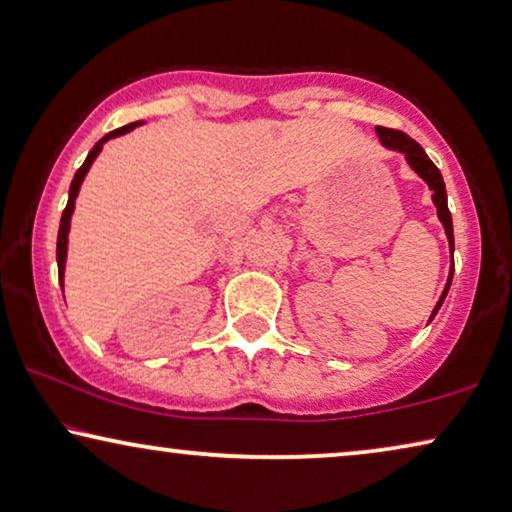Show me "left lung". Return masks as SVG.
<instances>
[{"label": "left lung", "mask_w": 512, "mask_h": 512, "mask_svg": "<svg viewBox=\"0 0 512 512\" xmlns=\"http://www.w3.org/2000/svg\"><path fill=\"white\" fill-rule=\"evenodd\" d=\"M377 135H379V142L384 144L386 149L391 151H400V154L404 156V160H407L411 170H414L418 177H421L427 188L432 190V202L434 207H437V216L441 220V225H444L446 230V236H448V248H451V271H448V280H446V287L444 292H441L437 305H434L432 315H430V322L434 319V315H437L441 303H444L448 289H451V282H453V271H455V262H453V253H455V239H453V218H451V211H448V195H446V183H444V177H441L439 167L432 163L430 158H427V154L423 151L421 144H418L416 140H411V137L407 133L402 131H393V128H384V126H377L375 128Z\"/></svg>", "instance_id": "obj_1"}]
</instances>
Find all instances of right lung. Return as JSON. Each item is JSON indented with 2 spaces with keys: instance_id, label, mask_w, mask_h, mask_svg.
I'll use <instances>...</instances> for the list:
<instances>
[{
  "instance_id": "obj_1",
  "label": "right lung",
  "mask_w": 512,
  "mask_h": 512,
  "mask_svg": "<svg viewBox=\"0 0 512 512\" xmlns=\"http://www.w3.org/2000/svg\"><path fill=\"white\" fill-rule=\"evenodd\" d=\"M142 124H144V121H133V124L121 126V128H117V131H112V133H108L105 137H101V140H98V142L94 144V149H91L89 154H87L85 163H82L80 170L75 172V177H73V181H71V188H68V202H66L64 213H61L59 234H57V269H59V285H61V287H64V271H66V255H68V232H71V218H73L75 200H78V193H80L82 181H85L89 167L94 165V160L98 158V154H101V149H103L105 142L112 140V137H119V135L131 133L133 128L142 126Z\"/></svg>"
}]
</instances>
